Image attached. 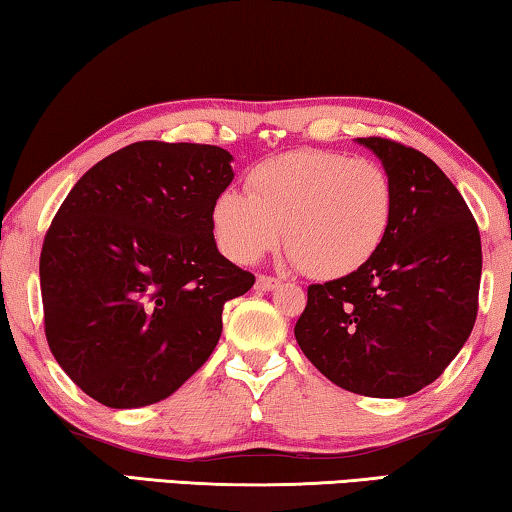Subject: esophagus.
<instances>
[{
    "mask_svg": "<svg viewBox=\"0 0 512 512\" xmlns=\"http://www.w3.org/2000/svg\"><path fill=\"white\" fill-rule=\"evenodd\" d=\"M280 285V280L278 278H273V276H264V273H259L257 276V282H255V287L259 289V292H271V289H276Z\"/></svg>",
    "mask_w": 512,
    "mask_h": 512,
    "instance_id": "34e87169",
    "label": "esophagus"
}]
</instances>
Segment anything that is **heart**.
<instances>
[{
	"label": "heart",
	"mask_w": 512,
	"mask_h": 512,
	"mask_svg": "<svg viewBox=\"0 0 512 512\" xmlns=\"http://www.w3.org/2000/svg\"><path fill=\"white\" fill-rule=\"evenodd\" d=\"M248 192L223 190L213 202V234L234 262L271 253L287 234L294 262L312 278L361 269L384 243L393 218V181L372 158L299 149L262 160Z\"/></svg>",
	"instance_id": "obj_1"
}]
</instances>
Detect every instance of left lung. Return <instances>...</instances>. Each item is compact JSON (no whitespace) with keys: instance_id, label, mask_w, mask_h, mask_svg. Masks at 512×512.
Returning a JSON list of instances; mask_svg holds the SVG:
<instances>
[{"instance_id":"8db88e82","label":"left lung","mask_w":512,"mask_h":512,"mask_svg":"<svg viewBox=\"0 0 512 512\" xmlns=\"http://www.w3.org/2000/svg\"><path fill=\"white\" fill-rule=\"evenodd\" d=\"M358 142L393 181L391 227L368 264L308 287L294 335L335 386L404 398L432 384L474 329L480 232L460 190L421 151L388 137Z\"/></svg>"}]
</instances>
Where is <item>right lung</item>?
<instances>
[{
    "label": "right lung",
    "instance_id": "add662e5",
    "mask_svg": "<svg viewBox=\"0 0 512 512\" xmlns=\"http://www.w3.org/2000/svg\"><path fill=\"white\" fill-rule=\"evenodd\" d=\"M230 163L213 144H128L91 167L52 218L38 262L45 338L105 407L177 391L216 349L223 305L255 285L213 239Z\"/></svg>",
    "mask_w": 512,
    "mask_h": 512
}]
</instances>
